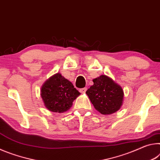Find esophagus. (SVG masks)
I'll return each mask as SVG.
<instances>
[{
  "mask_svg": "<svg viewBox=\"0 0 160 160\" xmlns=\"http://www.w3.org/2000/svg\"><path fill=\"white\" fill-rule=\"evenodd\" d=\"M80 92L81 93H85L86 91H87V88H80Z\"/></svg>",
  "mask_w": 160,
  "mask_h": 160,
  "instance_id": "1",
  "label": "esophagus"
}]
</instances>
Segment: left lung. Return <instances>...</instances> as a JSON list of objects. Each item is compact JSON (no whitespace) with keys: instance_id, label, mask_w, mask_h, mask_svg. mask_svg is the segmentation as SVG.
<instances>
[{"instance_id":"8db88e82","label":"left lung","mask_w":160,"mask_h":160,"mask_svg":"<svg viewBox=\"0 0 160 160\" xmlns=\"http://www.w3.org/2000/svg\"><path fill=\"white\" fill-rule=\"evenodd\" d=\"M92 85L86 93L94 108L103 115H111L121 108L124 92L121 86L106 75L93 79Z\"/></svg>"}]
</instances>
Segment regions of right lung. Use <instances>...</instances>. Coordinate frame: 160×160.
Listing matches in <instances>:
<instances>
[{
    "mask_svg": "<svg viewBox=\"0 0 160 160\" xmlns=\"http://www.w3.org/2000/svg\"><path fill=\"white\" fill-rule=\"evenodd\" d=\"M80 95L72 83L60 73L52 76L42 86L40 96L44 106L54 112H64L72 106L73 101Z\"/></svg>",
    "mask_w": 160,
    "mask_h": 160,
    "instance_id": "right-lung-1",
    "label": "right lung"
}]
</instances>
